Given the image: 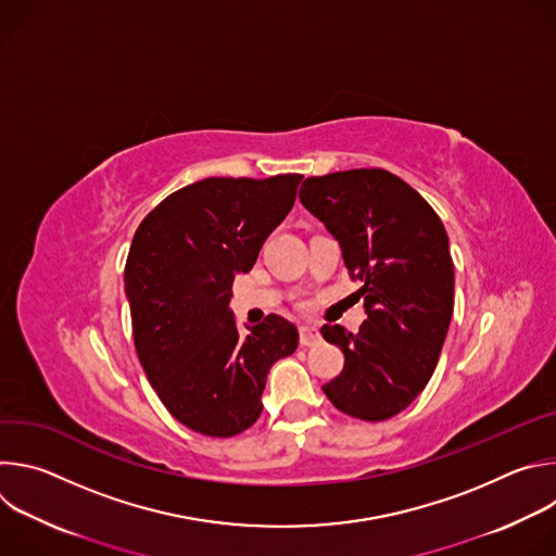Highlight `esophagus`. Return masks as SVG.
<instances>
[{
    "label": "esophagus",
    "instance_id": "esophagus-1",
    "mask_svg": "<svg viewBox=\"0 0 556 556\" xmlns=\"http://www.w3.org/2000/svg\"><path fill=\"white\" fill-rule=\"evenodd\" d=\"M299 341H301L303 348H312V345H316V343L321 341V334H319V330H316V328L301 326V330H299Z\"/></svg>",
    "mask_w": 556,
    "mask_h": 556
}]
</instances>
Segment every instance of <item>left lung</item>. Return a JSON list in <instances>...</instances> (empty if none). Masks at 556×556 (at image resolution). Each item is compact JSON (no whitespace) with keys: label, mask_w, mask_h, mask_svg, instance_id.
Here are the masks:
<instances>
[{"label":"left lung","mask_w":556,"mask_h":556,"mask_svg":"<svg viewBox=\"0 0 556 556\" xmlns=\"http://www.w3.org/2000/svg\"><path fill=\"white\" fill-rule=\"evenodd\" d=\"M299 200L339 240L367 312L356 334L321 328L345 354L324 391L352 418L389 420L427 387L451 324L455 279L444 224L416 189L376 167L305 178Z\"/></svg>","instance_id":"left-lung-1"}]
</instances>
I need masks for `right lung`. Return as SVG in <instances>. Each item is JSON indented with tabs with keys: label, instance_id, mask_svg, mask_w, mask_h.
Returning <instances> with one entry per match:
<instances>
[{
	"label": "right lung",
	"instance_id": "right-lung-1",
	"mask_svg": "<svg viewBox=\"0 0 556 556\" xmlns=\"http://www.w3.org/2000/svg\"><path fill=\"white\" fill-rule=\"evenodd\" d=\"M301 178H206L167 195L134 232L125 292L136 354L157 399L191 431L230 438L253 427L273 363L299 345L279 314L240 337L228 303L235 275L253 268Z\"/></svg>",
	"mask_w": 556,
	"mask_h": 556
}]
</instances>
